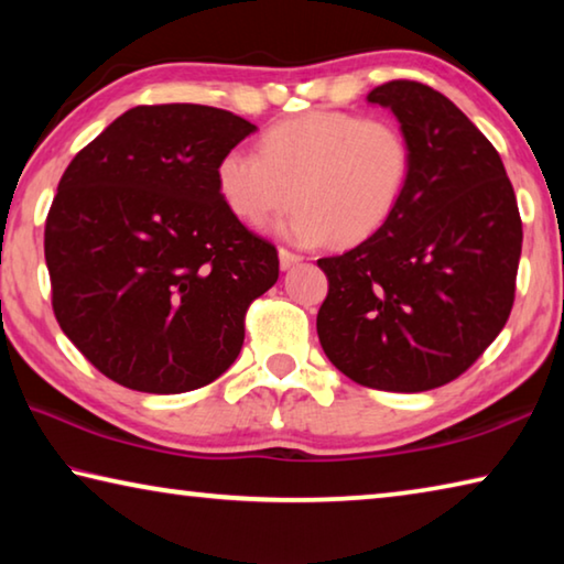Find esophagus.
<instances>
[{"label": "esophagus", "instance_id": "obj_1", "mask_svg": "<svg viewBox=\"0 0 564 564\" xmlns=\"http://www.w3.org/2000/svg\"><path fill=\"white\" fill-rule=\"evenodd\" d=\"M279 261H281V269H291V265H295L301 261L299 253H291L289 248H279Z\"/></svg>", "mask_w": 564, "mask_h": 564}]
</instances>
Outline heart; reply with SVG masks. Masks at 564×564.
I'll use <instances>...</instances> for the list:
<instances>
[{
    "mask_svg": "<svg viewBox=\"0 0 564 564\" xmlns=\"http://www.w3.org/2000/svg\"><path fill=\"white\" fill-rule=\"evenodd\" d=\"M413 151L395 123L348 111H308L273 123L259 156L231 149L216 164V191L238 221L281 224L301 246H352L383 228L403 202Z\"/></svg>",
    "mask_w": 564,
    "mask_h": 564,
    "instance_id": "obj_1",
    "label": "heart"
}]
</instances>
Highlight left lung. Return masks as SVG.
Masks as SVG:
<instances>
[{"mask_svg": "<svg viewBox=\"0 0 564 564\" xmlns=\"http://www.w3.org/2000/svg\"><path fill=\"white\" fill-rule=\"evenodd\" d=\"M368 101L395 113L413 171L376 236L318 259L328 295L316 328L343 376L420 393L463 376L508 323L522 221L500 154L451 99L395 79Z\"/></svg>", "mask_w": 564, "mask_h": 564, "instance_id": "obj_1", "label": "left lung"}]
</instances>
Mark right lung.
I'll use <instances>...</instances> for the list:
<instances>
[{
    "label": "right lung",
    "mask_w": 564,
    "mask_h": 564,
    "mask_svg": "<svg viewBox=\"0 0 564 564\" xmlns=\"http://www.w3.org/2000/svg\"><path fill=\"white\" fill-rule=\"evenodd\" d=\"M253 131L202 104L133 107L66 166L44 228L52 308L113 383L186 393L241 352L279 253L224 206L216 164Z\"/></svg>",
    "instance_id": "add662e5"
}]
</instances>
